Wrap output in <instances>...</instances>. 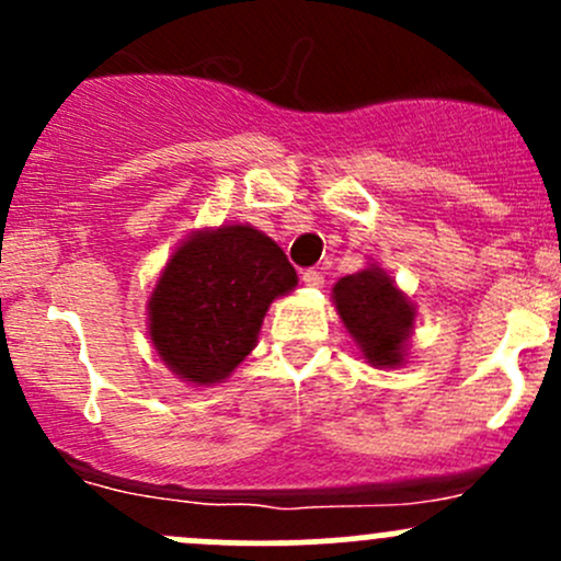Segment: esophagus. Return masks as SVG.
<instances>
[{
    "label": "esophagus",
    "instance_id": "obj_1",
    "mask_svg": "<svg viewBox=\"0 0 561 561\" xmlns=\"http://www.w3.org/2000/svg\"><path fill=\"white\" fill-rule=\"evenodd\" d=\"M301 282L307 287H322L325 285V276H322V271L307 268V271H301Z\"/></svg>",
    "mask_w": 561,
    "mask_h": 561
}]
</instances>
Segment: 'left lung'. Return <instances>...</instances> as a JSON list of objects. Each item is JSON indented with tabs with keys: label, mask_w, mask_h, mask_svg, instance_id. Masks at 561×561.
<instances>
[{
	"label": "left lung",
	"mask_w": 561,
	"mask_h": 561,
	"mask_svg": "<svg viewBox=\"0 0 561 561\" xmlns=\"http://www.w3.org/2000/svg\"><path fill=\"white\" fill-rule=\"evenodd\" d=\"M333 301L350 336L358 342L369 364H401L415 312L410 301L396 290L386 271L366 268L360 274L344 276L333 287Z\"/></svg>",
	"instance_id": "8db88e82"
}]
</instances>
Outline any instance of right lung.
I'll use <instances>...</instances> for the list:
<instances>
[{
	"label": "right lung",
	"instance_id": "add662e5",
	"mask_svg": "<svg viewBox=\"0 0 561 561\" xmlns=\"http://www.w3.org/2000/svg\"><path fill=\"white\" fill-rule=\"evenodd\" d=\"M296 282L285 252L249 225L192 236L151 293V342L175 375L211 386L252 353L271 301Z\"/></svg>",
	"mask_w": 561,
	"mask_h": 561
}]
</instances>
